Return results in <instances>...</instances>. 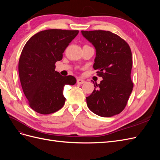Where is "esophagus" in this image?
<instances>
[{"label":"esophagus","mask_w":160,"mask_h":160,"mask_svg":"<svg viewBox=\"0 0 160 160\" xmlns=\"http://www.w3.org/2000/svg\"><path fill=\"white\" fill-rule=\"evenodd\" d=\"M77 83L79 84V85H82L85 83V81L83 79H77Z\"/></svg>","instance_id":"esophagus-1"}]
</instances>
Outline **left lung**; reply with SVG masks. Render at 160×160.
<instances>
[{
    "label": "left lung",
    "instance_id": "left-lung-1",
    "mask_svg": "<svg viewBox=\"0 0 160 160\" xmlns=\"http://www.w3.org/2000/svg\"><path fill=\"white\" fill-rule=\"evenodd\" d=\"M83 36L95 47L93 69L102 77L99 84L87 97V105L94 113L108 118L125 109L133 83L131 79L132 51L128 42L116 34L107 31H81Z\"/></svg>",
    "mask_w": 160,
    "mask_h": 160
}]
</instances>
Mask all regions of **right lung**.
Segmentation results:
<instances>
[{
  "label": "right lung",
  "instance_id": "add662e5",
  "mask_svg": "<svg viewBox=\"0 0 160 160\" xmlns=\"http://www.w3.org/2000/svg\"><path fill=\"white\" fill-rule=\"evenodd\" d=\"M79 31L48 29L37 32L25 44L18 61V73L28 105L36 112L47 115L62 108L65 85H73V76L55 71V62Z\"/></svg>",
  "mask_w": 160,
  "mask_h": 160
}]
</instances>
